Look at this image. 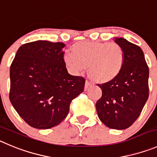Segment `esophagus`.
Masks as SVG:
<instances>
[{
	"label": "esophagus",
	"instance_id": "esophagus-1",
	"mask_svg": "<svg viewBox=\"0 0 157 157\" xmlns=\"http://www.w3.org/2000/svg\"><path fill=\"white\" fill-rule=\"evenodd\" d=\"M90 87H91V84H90V83H89V82L87 80V81L85 82V86H84V90H87L89 88H90Z\"/></svg>",
	"mask_w": 157,
	"mask_h": 157
}]
</instances>
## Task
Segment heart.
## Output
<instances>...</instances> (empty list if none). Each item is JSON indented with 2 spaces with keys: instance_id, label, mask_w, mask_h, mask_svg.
Listing matches in <instances>:
<instances>
[{
  "instance_id": "b5f03b06",
  "label": "heart",
  "mask_w": 157,
  "mask_h": 157,
  "mask_svg": "<svg viewBox=\"0 0 157 157\" xmlns=\"http://www.w3.org/2000/svg\"><path fill=\"white\" fill-rule=\"evenodd\" d=\"M64 56L66 65L78 72L87 68L91 80L106 83L116 78L125 62V52L118 43L83 41L74 44Z\"/></svg>"
}]
</instances>
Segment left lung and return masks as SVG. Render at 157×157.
Instances as JSON below:
<instances>
[{
  "instance_id": "1",
  "label": "left lung",
  "mask_w": 157,
  "mask_h": 157,
  "mask_svg": "<svg viewBox=\"0 0 157 157\" xmlns=\"http://www.w3.org/2000/svg\"><path fill=\"white\" fill-rule=\"evenodd\" d=\"M125 52L121 71L112 81L98 84L102 96L97 113L108 128L125 129L141 114L149 98V67L141 48L123 38H115Z\"/></svg>"
}]
</instances>
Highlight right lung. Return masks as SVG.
Returning <instances> with one entry per match:
<instances>
[{
    "label": "right lung",
    "instance_id": "obj_1",
    "mask_svg": "<svg viewBox=\"0 0 157 157\" xmlns=\"http://www.w3.org/2000/svg\"><path fill=\"white\" fill-rule=\"evenodd\" d=\"M63 42L39 40L22 45L10 67L9 98L28 125L46 129L59 125L85 79L68 74Z\"/></svg>",
    "mask_w": 157,
    "mask_h": 157
}]
</instances>
